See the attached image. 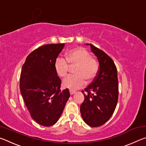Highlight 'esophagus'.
I'll return each instance as SVG.
<instances>
[{
  "mask_svg": "<svg viewBox=\"0 0 146 146\" xmlns=\"http://www.w3.org/2000/svg\"><path fill=\"white\" fill-rule=\"evenodd\" d=\"M70 95H73L74 93H76V91H73V90H70Z\"/></svg>",
  "mask_w": 146,
  "mask_h": 146,
  "instance_id": "1",
  "label": "esophagus"
}]
</instances>
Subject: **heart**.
Listing matches in <instances>:
<instances>
[{
	"instance_id": "b5f03b06",
	"label": "heart",
	"mask_w": 146,
	"mask_h": 146,
	"mask_svg": "<svg viewBox=\"0 0 146 146\" xmlns=\"http://www.w3.org/2000/svg\"><path fill=\"white\" fill-rule=\"evenodd\" d=\"M65 57L66 59L58 56L54 64L55 72L60 77H64L67 75L70 66H75V75L68 76L63 80L64 88L77 90L85 85V79L90 82L97 76L99 70L98 63L95 58L91 56L86 49L82 47L74 48L66 53Z\"/></svg>"
}]
</instances>
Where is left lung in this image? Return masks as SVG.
<instances>
[{
	"label": "left lung",
	"instance_id": "left-lung-1",
	"mask_svg": "<svg viewBox=\"0 0 146 146\" xmlns=\"http://www.w3.org/2000/svg\"><path fill=\"white\" fill-rule=\"evenodd\" d=\"M90 46L99 62V70L93 82L82 91L85 99L80 110L88 125L99 127L111 118L117 104V70L112 58L104 51L91 44Z\"/></svg>",
	"mask_w": 146,
	"mask_h": 146
}]
</instances>
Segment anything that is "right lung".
<instances>
[{
    "label": "right lung",
    "mask_w": 146,
    "mask_h": 146,
    "mask_svg": "<svg viewBox=\"0 0 146 146\" xmlns=\"http://www.w3.org/2000/svg\"><path fill=\"white\" fill-rule=\"evenodd\" d=\"M64 46L46 44L27 56L22 68L20 89L32 118L43 126L55 124L62 113L70 94L60 90L61 80L54 64Z\"/></svg>",
    "instance_id": "right-lung-1"
}]
</instances>
